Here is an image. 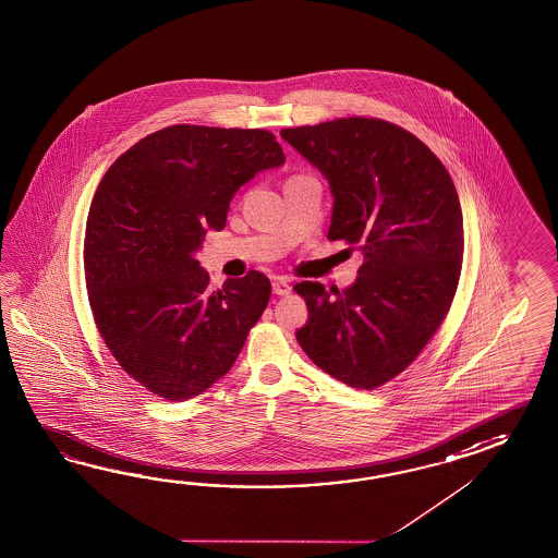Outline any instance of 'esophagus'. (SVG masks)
I'll use <instances>...</instances> for the list:
<instances>
[{"instance_id": "obj_1", "label": "esophagus", "mask_w": 558, "mask_h": 558, "mask_svg": "<svg viewBox=\"0 0 558 558\" xmlns=\"http://www.w3.org/2000/svg\"><path fill=\"white\" fill-rule=\"evenodd\" d=\"M274 294H278V296H286V294H290V284H288V280L286 278H276L274 280Z\"/></svg>"}]
</instances>
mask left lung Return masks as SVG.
I'll return each instance as SVG.
<instances>
[{
    "label": "left lung",
    "mask_w": 558,
    "mask_h": 558,
    "mask_svg": "<svg viewBox=\"0 0 558 558\" xmlns=\"http://www.w3.org/2000/svg\"><path fill=\"white\" fill-rule=\"evenodd\" d=\"M280 135L330 183L328 240L365 256L347 290L294 286L308 306L296 339L335 379L377 389L420 356L448 316L462 272L458 191L425 143L383 119L347 117Z\"/></svg>",
    "instance_id": "1"
}]
</instances>
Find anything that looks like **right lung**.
<instances>
[{"instance_id":"1","label":"right lung","mask_w":558,"mask_h":558,"mask_svg":"<svg viewBox=\"0 0 558 558\" xmlns=\"http://www.w3.org/2000/svg\"><path fill=\"white\" fill-rule=\"evenodd\" d=\"M286 161L264 129L171 124L141 138L96 187L84 278L100 339L147 391L187 401L221 379L272 294L250 270L221 290L195 252L223 230L233 193Z\"/></svg>"}]
</instances>
